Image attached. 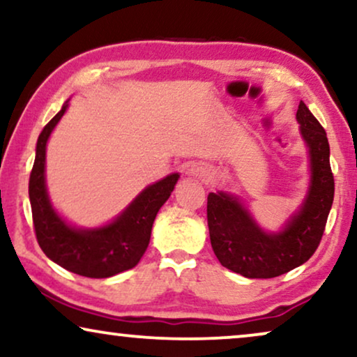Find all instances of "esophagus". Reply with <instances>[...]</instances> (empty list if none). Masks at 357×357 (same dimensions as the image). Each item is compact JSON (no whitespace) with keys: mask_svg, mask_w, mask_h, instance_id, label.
<instances>
[{"mask_svg":"<svg viewBox=\"0 0 357 357\" xmlns=\"http://www.w3.org/2000/svg\"><path fill=\"white\" fill-rule=\"evenodd\" d=\"M192 172L195 174V172H197V174H199V177H206V175H208V172H204V170H195V169H192Z\"/></svg>","mask_w":357,"mask_h":357,"instance_id":"esophagus-1","label":"esophagus"}]
</instances>
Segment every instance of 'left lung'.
I'll return each mask as SVG.
<instances>
[{
    "label": "left lung",
    "instance_id": "1",
    "mask_svg": "<svg viewBox=\"0 0 357 357\" xmlns=\"http://www.w3.org/2000/svg\"><path fill=\"white\" fill-rule=\"evenodd\" d=\"M296 119L309 148L312 178L301 211L287 221L281 232L261 231L232 195H208V227L214 255L227 270L245 278L266 280L294 270L314 255L324 236L335 195L328 138L302 100Z\"/></svg>",
    "mask_w": 357,
    "mask_h": 357
}]
</instances>
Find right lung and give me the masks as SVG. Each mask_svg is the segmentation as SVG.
<instances>
[{"label":"right lung","mask_w":357,"mask_h":357,"mask_svg":"<svg viewBox=\"0 0 357 357\" xmlns=\"http://www.w3.org/2000/svg\"><path fill=\"white\" fill-rule=\"evenodd\" d=\"M66 109L68 104L38 135L36 160L29 178L36 237L43 253L65 270L86 278H109L138 265L149 245L155 214L169 199L180 175L170 174L149 185L114 222L104 227H71L52 208L45 187L47 141Z\"/></svg>","instance_id":"obj_1"}]
</instances>
